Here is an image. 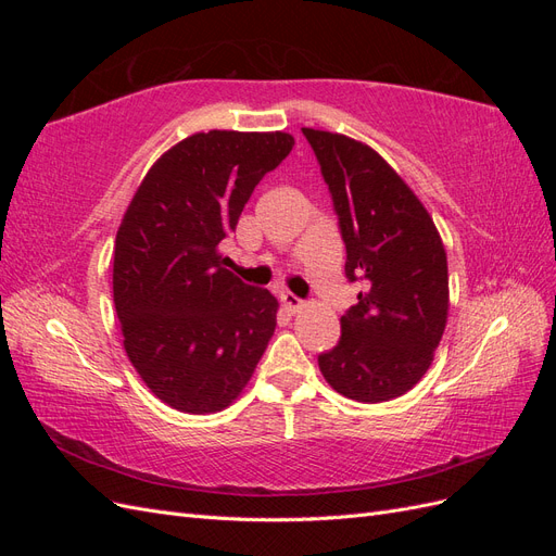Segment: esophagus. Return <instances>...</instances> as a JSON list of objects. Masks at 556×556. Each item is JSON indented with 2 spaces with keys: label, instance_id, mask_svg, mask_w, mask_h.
<instances>
[{
  "label": "esophagus",
  "instance_id": "esophagus-1",
  "mask_svg": "<svg viewBox=\"0 0 556 556\" xmlns=\"http://www.w3.org/2000/svg\"><path fill=\"white\" fill-rule=\"evenodd\" d=\"M280 301H282V306H285V311H288V313H299L301 308H304L306 304H304V301H301L296 294H292V292H285V294H280Z\"/></svg>",
  "mask_w": 556,
  "mask_h": 556
}]
</instances>
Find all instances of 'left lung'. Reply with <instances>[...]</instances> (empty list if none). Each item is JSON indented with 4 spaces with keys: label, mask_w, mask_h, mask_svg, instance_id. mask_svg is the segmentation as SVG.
I'll return each instance as SVG.
<instances>
[{
    "label": "left lung",
    "mask_w": 556,
    "mask_h": 556,
    "mask_svg": "<svg viewBox=\"0 0 556 556\" xmlns=\"http://www.w3.org/2000/svg\"><path fill=\"white\" fill-rule=\"evenodd\" d=\"M304 137L339 213L345 276L362 285L339 345L317 357L319 371L352 401H392L422 380L443 339L445 245L422 201L371 146L311 127Z\"/></svg>",
    "instance_id": "left-lung-1"
}]
</instances>
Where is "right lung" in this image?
<instances>
[{"instance_id": "add662e5", "label": "right lung", "mask_w": 556, "mask_h": 556, "mask_svg": "<svg viewBox=\"0 0 556 556\" xmlns=\"http://www.w3.org/2000/svg\"><path fill=\"white\" fill-rule=\"evenodd\" d=\"M292 146L288 131H197L150 166L117 227L113 304L125 352L180 413L237 401L276 331V296L225 268L220 241Z\"/></svg>"}]
</instances>
